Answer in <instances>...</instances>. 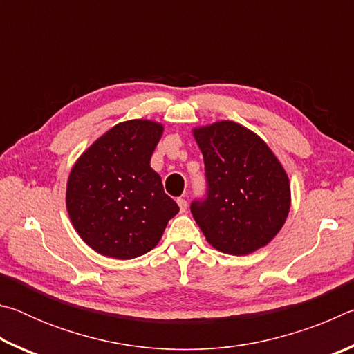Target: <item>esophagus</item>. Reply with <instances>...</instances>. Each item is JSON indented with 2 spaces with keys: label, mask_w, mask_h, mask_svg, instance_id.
<instances>
[{
  "label": "esophagus",
  "mask_w": 354,
  "mask_h": 354,
  "mask_svg": "<svg viewBox=\"0 0 354 354\" xmlns=\"http://www.w3.org/2000/svg\"><path fill=\"white\" fill-rule=\"evenodd\" d=\"M176 203H178L179 209H181V212H185V211H187V201H185L184 198H178V200H176Z\"/></svg>",
  "instance_id": "esophagus-1"
}]
</instances>
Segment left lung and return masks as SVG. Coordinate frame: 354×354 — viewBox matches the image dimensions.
<instances>
[{
  "mask_svg": "<svg viewBox=\"0 0 354 354\" xmlns=\"http://www.w3.org/2000/svg\"><path fill=\"white\" fill-rule=\"evenodd\" d=\"M205 158L207 195L190 211L206 241L245 256L278 234L290 211L289 176L253 131L230 120L194 128Z\"/></svg>",
  "mask_w": 354,
  "mask_h": 354,
  "instance_id": "8db88e82",
  "label": "left lung"
}]
</instances>
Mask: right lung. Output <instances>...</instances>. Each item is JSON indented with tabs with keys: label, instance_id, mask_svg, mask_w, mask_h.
I'll return each mask as SVG.
<instances>
[{
	"label": "right lung",
	"instance_id": "obj_1",
	"mask_svg": "<svg viewBox=\"0 0 354 354\" xmlns=\"http://www.w3.org/2000/svg\"><path fill=\"white\" fill-rule=\"evenodd\" d=\"M164 127L122 122L95 140L71 169L65 203L80 237L97 253L133 259L159 243L179 207L149 167Z\"/></svg>",
	"mask_w": 354,
	"mask_h": 354
}]
</instances>
